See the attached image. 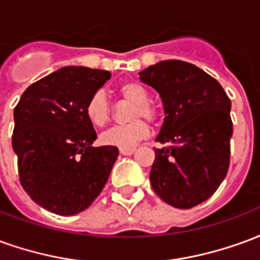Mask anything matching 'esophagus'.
Wrapping results in <instances>:
<instances>
[{"mask_svg":"<svg viewBox=\"0 0 260 260\" xmlns=\"http://www.w3.org/2000/svg\"><path fill=\"white\" fill-rule=\"evenodd\" d=\"M135 147H122V149H119V153L124 154V156H131V154L135 153Z\"/></svg>","mask_w":260,"mask_h":260,"instance_id":"esophagus-1","label":"esophagus"}]
</instances>
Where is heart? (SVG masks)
<instances>
[{
    "mask_svg": "<svg viewBox=\"0 0 260 260\" xmlns=\"http://www.w3.org/2000/svg\"><path fill=\"white\" fill-rule=\"evenodd\" d=\"M117 93L126 102L134 103L131 108L129 118L132 119L126 125L113 126L103 132L100 141L107 146L131 147L136 145L150 134V125L141 117L156 121L158 117L157 108L149 103L147 90L135 80L124 82L117 87ZM85 113L87 119L96 126H104L110 121V104L106 94L102 90L94 91L85 106Z\"/></svg>",
    "mask_w": 260,
    "mask_h": 260,
    "instance_id": "obj_1",
    "label": "heart"
}]
</instances>
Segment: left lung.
I'll list each match as a JSON object with an SVG mask.
<instances>
[{"label":"left lung","mask_w":260,"mask_h":260,"mask_svg":"<svg viewBox=\"0 0 260 260\" xmlns=\"http://www.w3.org/2000/svg\"><path fill=\"white\" fill-rule=\"evenodd\" d=\"M164 106L150 184L160 199L191 209L217 191L230 167L231 102L217 80L193 64L169 59L139 72Z\"/></svg>","instance_id":"obj_1"}]
</instances>
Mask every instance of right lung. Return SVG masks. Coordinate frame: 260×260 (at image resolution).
I'll list each match as a JSON object with an SVG mask.
<instances>
[{
    "instance_id": "obj_1",
    "label": "right lung",
    "mask_w": 260,
    "mask_h": 260,
    "mask_svg": "<svg viewBox=\"0 0 260 260\" xmlns=\"http://www.w3.org/2000/svg\"><path fill=\"white\" fill-rule=\"evenodd\" d=\"M110 78L103 69L65 67L29 86L15 107L20 185L48 212H83L107 182L118 149L91 146L97 134L85 106Z\"/></svg>"
}]
</instances>
